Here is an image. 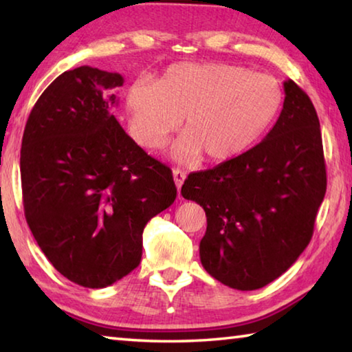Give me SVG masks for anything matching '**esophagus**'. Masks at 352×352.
<instances>
[{"label":"esophagus","mask_w":352,"mask_h":352,"mask_svg":"<svg viewBox=\"0 0 352 352\" xmlns=\"http://www.w3.org/2000/svg\"><path fill=\"white\" fill-rule=\"evenodd\" d=\"M172 175H174L175 186L178 189V192H180V188H182V184L184 183V178H186V174H184V172L180 170V169H174V172H172Z\"/></svg>","instance_id":"obj_1"}]
</instances>
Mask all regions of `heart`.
I'll use <instances>...</instances> for the list:
<instances>
[{"label": "heart", "mask_w": 352, "mask_h": 352, "mask_svg": "<svg viewBox=\"0 0 352 352\" xmlns=\"http://www.w3.org/2000/svg\"><path fill=\"white\" fill-rule=\"evenodd\" d=\"M283 90L275 77L230 63H174L157 82L135 80L126 107L135 138L160 148L183 118L170 155L194 163L228 162L247 152L275 121Z\"/></svg>", "instance_id": "obj_1"}]
</instances>
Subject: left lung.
Here are the masks:
<instances>
[{
  "mask_svg": "<svg viewBox=\"0 0 352 352\" xmlns=\"http://www.w3.org/2000/svg\"><path fill=\"white\" fill-rule=\"evenodd\" d=\"M284 94L281 115L259 144L192 172L182 186L206 214L201 265L231 289H261L287 272L311 242L324 199L317 111L294 80L284 82Z\"/></svg>",
  "mask_w": 352,
  "mask_h": 352,
  "instance_id": "left-lung-1",
  "label": "left lung"
}]
</instances>
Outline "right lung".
<instances>
[{
  "instance_id": "1",
  "label": "right lung",
  "mask_w": 352,
  "mask_h": 352,
  "mask_svg": "<svg viewBox=\"0 0 352 352\" xmlns=\"http://www.w3.org/2000/svg\"><path fill=\"white\" fill-rule=\"evenodd\" d=\"M122 83L87 65L65 71L35 102L21 141L29 228L57 272L90 289L140 265L146 223L177 197L172 170L111 115L110 90Z\"/></svg>"
}]
</instances>
